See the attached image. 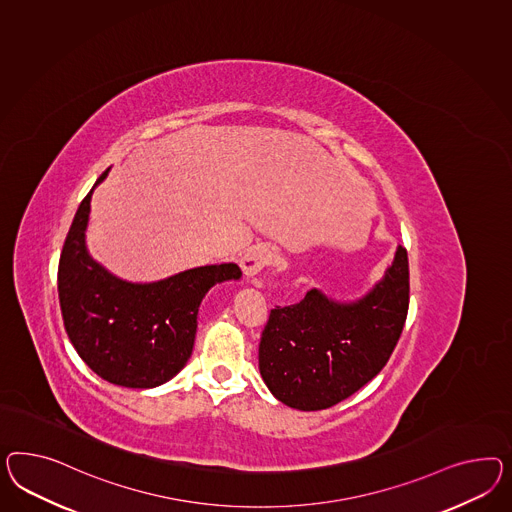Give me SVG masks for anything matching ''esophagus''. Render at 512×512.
<instances>
[{"mask_svg":"<svg viewBox=\"0 0 512 512\" xmlns=\"http://www.w3.org/2000/svg\"><path fill=\"white\" fill-rule=\"evenodd\" d=\"M274 263V253L266 246H253L246 251V255L240 259L242 272L248 277L257 276L266 266Z\"/></svg>","mask_w":512,"mask_h":512,"instance_id":"esophagus-1","label":"esophagus"}]
</instances>
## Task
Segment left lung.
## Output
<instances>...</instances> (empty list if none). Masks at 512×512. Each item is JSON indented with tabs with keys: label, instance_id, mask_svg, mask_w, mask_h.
Listing matches in <instances>:
<instances>
[{
	"label": "left lung",
	"instance_id": "8db88e82",
	"mask_svg": "<svg viewBox=\"0 0 512 512\" xmlns=\"http://www.w3.org/2000/svg\"><path fill=\"white\" fill-rule=\"evenodd\" d=\"M410 302L408 253L399 246L363 298L341 304L317 289L276 307L264 326L259 371L277 401L304 412L345 401L384 369Z\"/></svg>",
	"mask_w": 512,
	"mask_h": 512
}]
</instances>
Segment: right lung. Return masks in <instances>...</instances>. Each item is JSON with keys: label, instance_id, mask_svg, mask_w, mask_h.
Listing matches in <instances>:
<instances>
[{"label": "right lung", "instance_id": "obj_1", "mask_svg": "<svg viewBox=\"0 0 512 512\" xmlns=\"http://www.w3.org/2000/svg\"><path fill=\"white\" fill-rule=\"evenodd\" d=\"M98 177L70 225L59 259L57 291L70 343L87 367L110 384L162 386L190 360L201 300L216 283L240 279L235 263L210 264L130 283L98 264L85 246Z\"/></svg>", "mask_w": 512, "mask_h": 512}]
</instances>
